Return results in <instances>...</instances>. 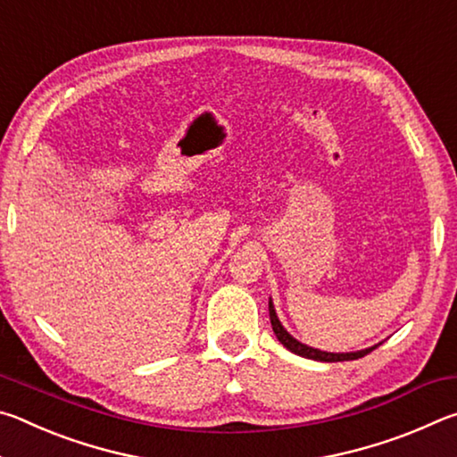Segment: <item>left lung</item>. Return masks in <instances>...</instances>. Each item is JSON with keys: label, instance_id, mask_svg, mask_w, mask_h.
Returning <instances> with one entry per match:
<instances>
[{"label": "left lung", "instance_id": "8db88e82", "mask_svg": "<svg viewBox=\"0 0 457 457\" xmlns=\"http://www.w3.org/2000/svg\"><path fill=\"white\" fill-rule=\"evenodd\" d=\"M268 308H270V322H272V330L276 338L280 340V343L288 349L290 353L298 354V357H304V359H312V361H322V362H338V361H353V359H361L365 357V354H369L370 351H375L378 345H373L369 346V349H362V351H354V353H328V351H320V349H314V346H308L304 343H300L298 338H294L288 330H286L282 327L280 319H278L276 314V308H274V303L272 298H270L268 303Z\"/></svg>", "mask_w": 457, "mask_h": 457}]
</instances>
